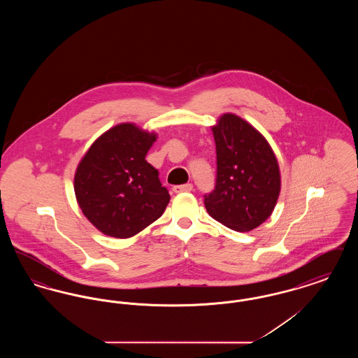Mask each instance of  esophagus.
I'll return each mask as SVG.
<instances>
[{"instance_id":"34e87169","label":"esophagus","mask_w":358,"mask_h":358,"mask_svg":"<svg viewBox=\"0 0 358 358\" xmlns=\"http://www.w3.org/2000/svg\"><path fill=\"white\" fill-rule=\"evenodd\" d=\"M193 185L192 184H184V185H176L173 187L174 193H185V192H192Z\"/></svg>"}]
</instances>
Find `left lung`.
I'll return each instance as SVG.
<instances>
[{
	"label": "left lung",
	"instance_id": "obj_1",
	"mask_svg": "<svg viewBox=\"0 0 358 358\" xmlns=\"http://www.w3.org/2000/svg\"><path fill=\"white\" fill-rule=\"evenodd\" d=\"M217 155L215 190L205 196L210 217L248 232L266 222L280 193V169L271 145L247 120L225 113L212 127Z\"/></svg>",
	"mask_w": 358,
	"mask_h": 358
}]
</instances>
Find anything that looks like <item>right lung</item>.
<instances>
[{
	"label": "right lung",
	"instance_id": "add662e5",
	"mask_svg": "<svg viewBox=\"0 0 358 358\" xmlns=\"http://www.w3.org/2000/svg\"><path fill=\"white\" fill-rule=\"evenodd\" d=\"M158 134L136 123L113 126L88 148L73 177L79 208L103 235L136 236L159 219L171 201L146 154Z\"/></svg>",
	"mask_w": 358,
	"mask_h": 358
}]
</instances>
